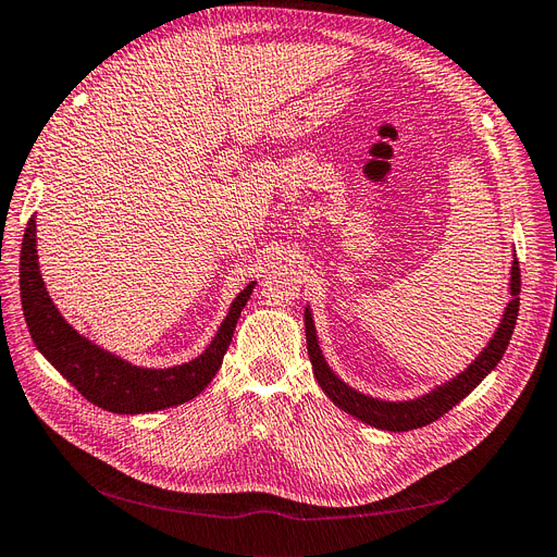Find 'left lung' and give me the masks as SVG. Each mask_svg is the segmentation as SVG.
<instances>
[{"instance_id": "1", "label": "left lung", "mask_w": 557, "mask_h": 557, "mask_svg": "<svg viewBox=\"0 0 557 557\" xmlns=\"http://www.w3.org/2000/svg\"><path fill=\"white\" fill-rule=\"evenodd\" d=\"M509 272H511L509 274L511 299L507 301V307H504L499 325H497L495 334L491 336V342L485 344V348L462 369L460 374L450 376L448 381H442L440 385L430 387L428 393L411 397V399H381V397L367 395V393L358 391V387L348 385L325 360L323 348H320V342H318L313 311L307 305V309H305L307 348H309V360H311L313 376H315L318 385L323 387V393L342 411H346L348 416L358 418L364 425H372L376 430L409 432V430H418V428H425V425L434 423L436 418H442L446 411H450L455 404L462 401L487 374L493 372V369L499 364L504 350H507V346L511 342L516 318H518V305H520V297H518L520 269H518L516 252H513Z\"/></svg>"}]
</instances>
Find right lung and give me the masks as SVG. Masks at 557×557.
Returning a JSON list of instances; mask_svg holds the SVG:
<instances>
[{"label": "right lung", "mask_w": 557, "mask_h": 557, "mask_svg": "<svg viewBox=\"0 0 557 557\" xmlns=\"http://www.w3.org/2000/svg\"><path fill=\"white\" fill-rule=\"evenodd\" d=\"M258 281L232 299L227 315L201 356L174 367H141L81 334L53 305L39 272L37 218H29L21 250V301L32 342L76 391L111 413H150L190 401L223 364L242 309Z\"/></svg>", "instance_id": "1"}]
</instances>
